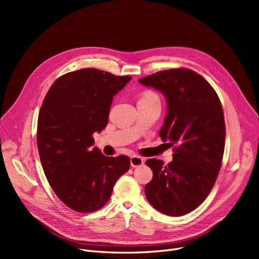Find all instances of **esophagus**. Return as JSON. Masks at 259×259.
I'll return each instance as SVG.
<instances>
[{
	"instance_id": "34e87169",
	"label": "esophagus",
	"mask_w": 259,
	"mask_h": 259,
	"mask_svg": "<svg viewBox=\"0 0 259 259\" xmlns=\"http://www.w3.org/2000/svg\"><path fill=\"white\" fill-rule=\"evenodd\" d=\"M130 162H131V166H132L133 168H135V167H140V166L144 165L145 159H144L143 157H141V156L133 155V156H131V158H130Z\"/></svg>"
}]
</instances>
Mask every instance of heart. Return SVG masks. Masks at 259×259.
Instances as JSON below:
<instances>
[{
	"instance_id": "1",
	"label": "heart",
	"mask_w": 259,
	"mask_h": 259,
	"mask_svg": "<svg viewBox=\"0 0 259 259\" xmlns=\"http://www.w3.org/2000/svg\"><path fill=\"white\" fill-rule=\"evenodd\" d=\"M152 98H157V97H156V95H155L154 93H152V92H146V93L143 95L142 99H152Z\"/></svg>"
}]
</instances>
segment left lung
Segmentation results:
<instances>
[{"instance_id":"1","label":"left lung","mask_w":259,"mask_h":259,"mask_svg":"<svg viewBox=\"0 0 259 259\" xmlns=\"http://www.w3.org/2000/svg\"><path fill=\"white\" fill-rule=\"evenodd\" d=\"M146 87L160 91L167 114L159 135L174 145L173 160L149 158L153 178L145 187L151 206L162 214L181 216L207 198L222 167L226 127L215 90L190 69H170L141 78Z\"/></svg>"}]
</instances>
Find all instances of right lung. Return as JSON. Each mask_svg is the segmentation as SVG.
Masks as SVG:
<instances>
[{
	"mask_svg": "<svg viewBox=\"0 0 259 259\" xmlns=\"http://www.w3.org/2000/svg\"><path fill=\"white\" fill-rule=\"evenodd\" d=\"M132 77L86 68L59 77L47 92L37 119V149L53 191L80 213L103 208L130 158L105 156L92 147L106 128L114 95Z\"/></svg>",
	"mask_w": 259,
	"mask_h": 259,
	"instance_id": "right-lung-1",
	"label": "right lung"
}]
</instances>
